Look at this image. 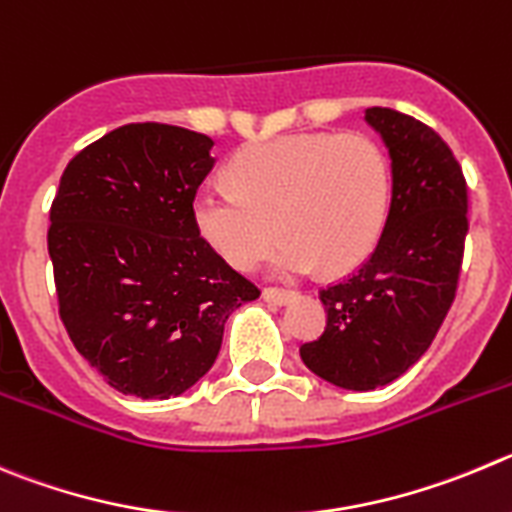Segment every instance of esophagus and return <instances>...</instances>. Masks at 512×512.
<instances>
[{
  "label": "esophagus",
  "instance_id": "esophagus-1",
  "mask_svg": "<svg viewBox=\"0 0 512 512\" xmlns=\"http://www.w3.org/2000/svg\"><path fill=\"white\" fill-rule=\"evenodd\" d=\"M262 300L270 305H288L295 300L293 290H280V288H265L262 290Z\"/></svg>",
  "mask_w": 512,
  "mask_h": 512
}]
</instances>
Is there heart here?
Here are the masks:
<instances>
[{"label": "heart", "instance_id": "b5f03b06", "mask_svg": "<svg viewBox=\"0 0 512 512\" xmlns=\"http://www.w3.org/2000/svg\"><path fill=\"white\" fill-rule=\"evenodd\" d=\"M234 189L207 184L191 212L207 245L234 270H252L280 237V278L343 275L374 252L391 204V164L366 133H293L242 148Z\"/></svg>", "mask_w": 512, "mask_h": 512}]
</instances>
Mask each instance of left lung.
<instances>
[{"instance_id": "8db88e82", "label": "left lung", "mask_w": 512, "mask_h": 512, "mask_svg": "<svg viewBox=\"0 0 512 512\" xmlns=\"http://www.w3.org/2000/svg\"><path fill=\"white\" fill-rule=\"evenodd\" d=\"M391 159L379 245L348 280L321 290L328 323L303 364L333 386L374 391L407 374L455 300L467 237V186L450 146L391 108H366Z\"/></svg>"}]
</instances>
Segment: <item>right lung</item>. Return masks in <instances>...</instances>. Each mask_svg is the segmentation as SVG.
<instances>
[{
	"label": "right lung",
	"mask_w": 512,
	"mask_h": 512,
	"mask_svg": "<svg viewBox=\"0 0 512 512\" xmlns=\"http://www.w3.org/2000/svg\"><path fill=\"white\" fill-rule=\"evenodd\" d=\"M212 146L189 128L128 123L62 171L47 229L60 318L121 394H184L217 361L229 315L260 298L194 222Z\"/></svg>",
	"instance_id": "obj_1"
}]
</instances>
